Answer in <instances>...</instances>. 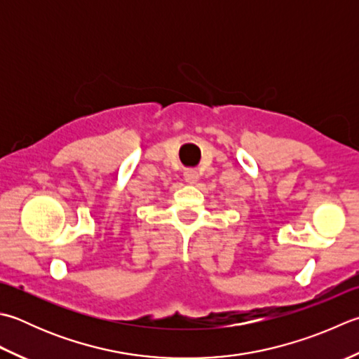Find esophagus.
I'll use <instances>...</instances> for the list:
<instances>
[{
  "mask_svg": "<svg viewBox=\"0 0 359 359\" xmlns=\"http://www.w3.org/2000/svg\"><path fill=\"white\" fill-rule=\"evenodd\" d=\"M184 179L185 182H188V184H196V182L199 180V172L196 170H187L184 172Z\"/></svg>",
  "mask_w": 359,
  "mask_h": 359,
  "instance_id": "obj_1",
  "label": "esophagus"
}]
</instances>
